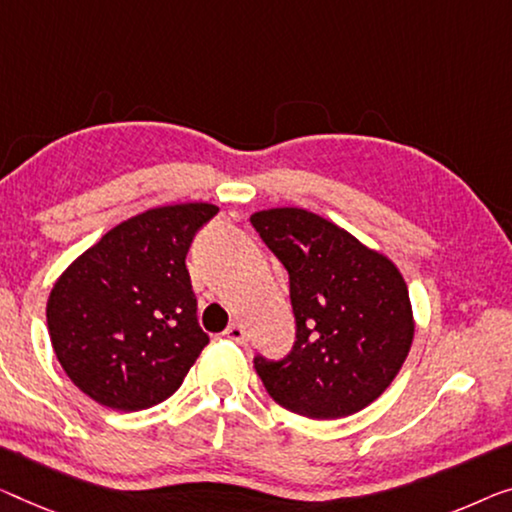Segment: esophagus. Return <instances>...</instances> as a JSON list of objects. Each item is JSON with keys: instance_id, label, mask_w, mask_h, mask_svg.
<instances>
[{"instance_id": "esophagus-1", "label": "esophagus", "mask_w": 512, "mask_h": 512, "mask_svg": "<svg viewBox=\"0 0 512 512\" xmlns=\"http://www.w3.org/2000/svg\"><path fill=\"white\" fill-rule=\"evenodd\" d=\"M223 335H225L227 340H232V342H243V338H246V331H243L241 324H230L225 329Z\"/></svg>"}]
</instances>
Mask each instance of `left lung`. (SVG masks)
Here are the masks:
<instances>
[{"label":"left lung","instance_id":"left-lung-1","mask_svg":"<svg viewBox=\"0 0 512 512\" xmlns=\"http://www.w3.org/2000/svg\"><path fill=\"white\" fill-rule=\"evenodd\" d=\"M289 276L296 338L289 354H255L280 407L305 418L352 416L391 386L414 340L407 282L391 259L305 209L250 216Z\"/></svg>","mask_w":512,"mask_h":512}]
</instances>
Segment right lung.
Instances as JSON below:
<instances>
[{
    "instance_id": "obj_1",
    "label": "right lung",
    "mask_w": 512,
    "mask_h": 512,
    "mask_svg": "<svg viewBox=\"0 0 512 512\" xmlns=\"http://www.w3.org/2000/svg\"><path fill=\"white\" fill-rule=\"evenodd\" d=\"M204 202L158 207L112 227L52 287L48 331L61 368L91 400L140 411L181 386L209 335L186 269Z\"/></svg>"
}]
</instances>
